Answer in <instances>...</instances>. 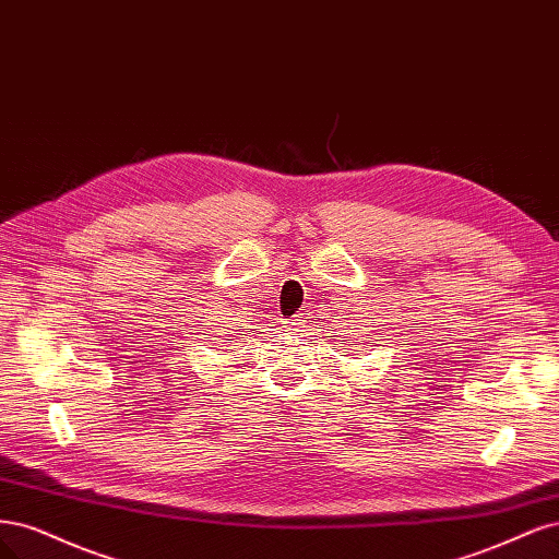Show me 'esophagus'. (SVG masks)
<instances>
[{
    "label": "esophagus",
    "instance_id": "obj_1",
    "mask_svg": "<svg viewBox=\"0 0 559 559\" xmlns=\"http://www.w3.org/2000/svg\"><path fill=\"white\" fill-rule=\"evenodd\" d=\"M306 316H309V313H297V316H293L290 320H287V325H290L295 332H304L306 322H309V320H306Z\"/></svg>",
    "mask_w": 559,
    "mask_h": 559
}]
</instances>
